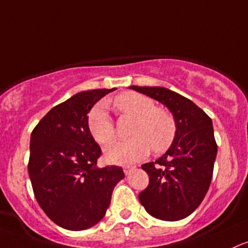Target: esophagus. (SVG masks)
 <instances>
[{
  "label": "esophagus",
  "instance_id": "esophagus-1",
  "mask_svg": "<svg viewBox=\"0 0 248 248\" xmlns=\"http://www.w3.org/2000/svg\"><path fill=\"white\" fill-rule=\"evenodd\" d=\"M133 168H134V167H133V166H126V167L124 168V174H126V175H128L129 172H130V170H133Z\"/></svg>",
  "mask_w": 248,
  "mask_h": 248
}]
</instances>
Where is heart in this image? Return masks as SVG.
<instances>
[{"label": "heart", "mask_w": 248, "mask_h": 248, "mask_svg": "<svg viewBox=\"0 0 248 248\" xmlns=\"http://www.w3.org/2000/svg\"><path fill=\"white\" fill-rule=\"evenodd\" d=\"M114 106L120 113L135 121L130 128L133 138L115 141L105 149L106 159L111 164H133L145 159L151 148L155 153H161L172 145L176 132L175 120L167 109L156 107L151 97L126 93L114 100ZM88 127L93 138L101 145L114 138L115 128L105 103L92 110Z\"/></svg>", "instance_id": "1"}]
</instances>
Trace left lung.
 Instances as JSON below:
<instances>
[{
    "instance_id": "obj_1",
    "label": "left lung",
    "mask_w": 248,
    "mask_h": 248,
    "mask_svg": "<svg viewBox=\"0 0 248 248\" xmlns=\"http://www.w3.org/2000/svg\"><path fill=\"white\" fill-rule=\"evenodd\" d=\"M166 106L176 132L164 155L141 166L149 185L139 194L141 205L156 219L178 221L195 211L205 198L213 174L217 147L207 114L187 97L164 87L130 86Z\"/></svg>"
}]
</instances>
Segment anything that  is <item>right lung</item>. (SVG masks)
<instances>
[{"instance_id":"1","label":"right lung","mask_w":248,"mask_h":248,"mask_svg":"<svg viewBox=\"0 0 248 248\" xmlns=\"http://www.w3.org/2000/svg\"><path fill=\"white\" fill-rule=\"evenodd\" d=\"M111 89L80 92L51 108L31 137L28 173L37 202L50 220L69 231L93 227L105 217L124 170L100 168L101 148L88 113Z\"/></svg>"}]
</instances>
